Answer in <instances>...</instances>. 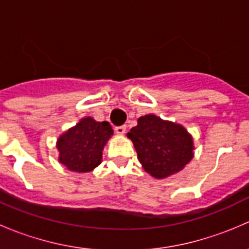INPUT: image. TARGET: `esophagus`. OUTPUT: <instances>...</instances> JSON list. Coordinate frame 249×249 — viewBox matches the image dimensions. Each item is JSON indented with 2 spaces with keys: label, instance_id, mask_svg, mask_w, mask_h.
<instances>
[{
  "label": "esophagus",
  "instance_id": "obj_1",
  "mask_svg": "<svg viewBox=\"0 0 249 249\" xmlns=\"http://www.w3.org/2000/svg\"><path fill=\"white\" fill-rule=\"evenodd\" d=\"M114 131L117 132L118 135H124L125 131H126V126H125V125H122V126H117L114 129Z\"/></svg>",
  "mask_w": 249,
  "mask_h": 249
}]
</instances>
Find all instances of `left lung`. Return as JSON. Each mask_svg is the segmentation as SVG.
<instances>
[{
  "label": "left lung",
  "instance_id": "left-lung-1",
  "mask_svg": "<svg viewBox=\"0 0 249 249\" xmlns=\"http://www.w3.org/2000/svg\"><path fill=\"white\" fill-rule=\"evenodd\" d=\"M126 136L143 169L158 179L182 171L194 157V142L185 127L154 114L139 118Z\"/></svg>",
  "mask_w": 249,
  "mask_h": 249
}]
</instances>
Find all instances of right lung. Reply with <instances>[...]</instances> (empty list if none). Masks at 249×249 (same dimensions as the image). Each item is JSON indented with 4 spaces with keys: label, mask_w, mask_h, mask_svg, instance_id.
Instances as JSON below:
<instances>
[{
    "label": "right lung",
    "mask_w": 249,
    "mask_h": 249,
    "mask_svg": "<svg viewBox=\"0 0 249 249\" xmlns=\"http://www.w3.org/2000/svg\"><path fill=\"white\" fill-rule=\"evenodd\" d=\"M113 135L108 122H96L91 117L80 119L57 139L59 161L73 172H90L102 161V150Z\"/></svg>",
    "instance_id": "1"
}]
</instances>
